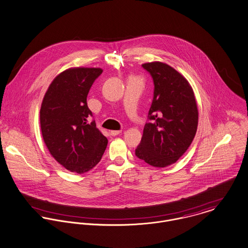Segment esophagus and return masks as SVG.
<instances>
[{
    "mask_svg": "<svg viewBox=\"0 0 248 248\" xmlns=\"http://www.w3.org/2000/svg\"><path fill=\"white\" fill-rule=\"evenodd\" d=\"M119 134H121V131H111L110 132V135H113V136L119 135Z\"/></svg>",
    "mask_w": 248,
    "mask_h": 248,
    "instance_id": "34e87169",
    "label": "esophagus"
}]
</instances>
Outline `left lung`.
Listing matches in <instances>:
<instances>
[{
	"mask_svg": "<svg viewBox=\"0 0 248 248\" xmlns=\"http://www.w3.org/2000/svg\"><path fill=\"white\" fill-rule=\"evenodd\" d=\"M153 78L154 99L135 155L151 166L164 168L186 152L196 135L198 109L188 81L170 65L142 64Z\"/></svg>",
	"mask_w": 248,
	"mask_h": 248,
	"instance_id": "left-lung-1",
	"label": "left lung"
}]
</instances>
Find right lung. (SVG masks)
I'll return each mask as SVG.
<instances>
[{"instance_id":"add662e5","label":"right lung","mask_w":248,"mask_h":248,"mask_svg":"<svg viewBox=\"0 0 248 248\" xmlns=\"http://www.w3.org/2000/svg\"><path fill=\"white\" fill-rule=\"evenodd\" d=\"M100 68H70L58 75L45 93L40 111L41 130L51 155L66 170L89 171L101 160L108 139L95 127L87 105Z\"/></svg>"}]
</instances>
